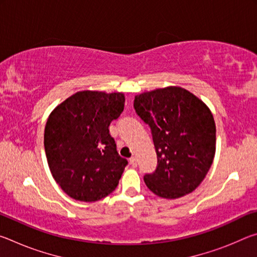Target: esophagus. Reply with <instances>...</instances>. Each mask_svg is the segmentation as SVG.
<instances>
[{
	"label": "esophagus",
	"instance_id": "34e87169",
	"mask_svg": "<svg viewBox=\"0 0 257 257\" xmlns=\"http://www.w3.org/2000/svg\"><path fill=\"white\" fill-rule=\"evenodd\" d=\"M129 162H130V164L133 165V167H137V159L135 158V156H133V158H130Z\"/></svg>",
	"mask_w": 257,
	"mask_h": 257
}]
</instances>
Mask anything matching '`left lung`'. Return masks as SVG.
Here are the masks:
<instances>
[{
    "instance_id": "1",
    "label": "left lung",
    "mask_w": 257,
    "mask_h": 257,
    "mask_svg": "<svg viewBox=\"0 0 257 257\" xmlns=\"http://www.w3.org/2000/svg\"><path fill=\"white\" fill-rule=\"evenodd\" d=\"M137 114L150 125L158 167L144 176L155 195L175 199L197 188L215 154V122L205 103L181 87L135 96Z\"/></svg>"
}]
</instances>
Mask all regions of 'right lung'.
<instances>
[{
    "label": "right lung",
    "mask_w": 257,
    "mask_h": 257,
    "mask_svg": "<svg viewBox=\"0 0 257 257\" xmlns=\"http://www.w3.org/2000/svg\"><path fill=\"white\" fill-rule=\"evenodd\" d=\"M123 107L122 93L82 90L52 111L44 133L47 163L71 198L96 202L118 186L128 161L116 152L108 125Z\"/></svg>",
    "instance_id": "add662e5"
}]
</instances>
